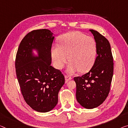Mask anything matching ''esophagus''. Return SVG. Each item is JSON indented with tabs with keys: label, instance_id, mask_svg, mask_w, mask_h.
<instances>
[{
	"label": "esophagus",
	"instance_id": "esophagus-1",
	"mask_svg": "<svg viewBox=\"0 0 128 128\" xmlns=\"http://www.w3.org/2000/svg\"><path fill=\"white\" fill-rule=\"evenodd\" d=\"M64 78H65L66 82H68V80H72V78L71 77V76H64Z\"/></svg>",
	"mask_w": 128,
	"mask_h": 128
}]
</instances>
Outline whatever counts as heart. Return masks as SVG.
Wrapping results in <instances>:
<instances>
[{"label":"heart","mask_w":128,"mask_h":128,"mask_svg":"<svg viewBox=\"0 0 128 128\" xmlns=\"http://www.w3.org/2000/svg\"><path fill=\"white\" fill-rule=\"evenodd\" d=\"M59 42L60 45L54 44L51 48L53 64L56 68H64L68 59L71 62L67 72L69 73L78 70L86 72L92 68L97 53V43L93 37L79 31H72L63 35Z\"/></svg>","instance_id":"obj_1"}]
</instances>
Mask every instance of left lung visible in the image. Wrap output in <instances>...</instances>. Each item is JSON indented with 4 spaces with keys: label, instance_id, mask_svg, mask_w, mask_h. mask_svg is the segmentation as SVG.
I'll return each mask as SVG.
<instances>
[{
    "label": "left lung",
    "instance_id": "8db88e82",
    "mask_svg": "<svg viewBox=\"0 0 128 128\" xmlns=\"http://www.w3.org/2000/svg\"><path fill=\"white\" fill-rule=\"evenodd\" d=\"M89 31L97 43V57L89 72L74 77V80L78 103L86 109H93L102 104L109 93L113 75V58L108 39L97 31Z\"/></svg>",
    "mask_w": 128,
    "mask_h": 128
}]
</instances>
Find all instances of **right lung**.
Masks as SVG:
<instances>
[{
  "label": "right lung",
  "mask_w": 128,
  "mask_h": 128,
  "mask_svg": "<svg viewBox=\"0 0 128 128\" xmlns=\"http://www.w3.org/2000/svg\"><path fill=\"white\" fill-rule=\"evenodd\" d=\"M53 34L48 29L28 33L19 44L15 60L16 76L23 98L32 109L41 113L54 109L64 84L60 71L51 65Z\"/></svg>",
  "instance_id": "right-lung-1"
}]
</instances>
